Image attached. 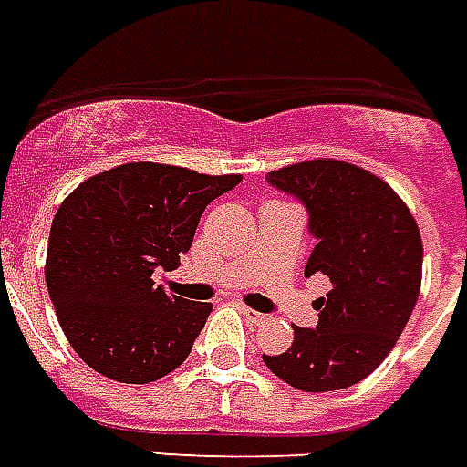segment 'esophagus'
Returning a JSON list of instances; mask_svg holds the SVG:
<instances>
[{
	"instance_id": "esophagus-1",
	"label": "esophagus",
	"mask_w": 467,
	"mask_h": 467,
	"mask_svg": "<svg viewBox=\"0 0 467 467\" xmlns=\"http://www.w3.org/2000/svg\"><path fill=\"white\" fill-rule=\"evenodd\" d=\"M240 313L244 315V320H247V323H265V320H267V315L265 313H257V310H253V307H240Z\"/></svg>"
}]
</instances>
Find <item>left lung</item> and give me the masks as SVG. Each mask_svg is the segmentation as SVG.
Wrapping results in <instances>:
<instances>
[{"instance_id":"1","label":"left lung","mask_w":467,"mask_h":467,"mask_svg":"<svg viewBox=\"0 0 467 467\" xmlns=\"http://www.w3.org/2000/svg\"><path fill=\"white\" fill-rule=\"evenodd\" d=\"M267 182L307 210L315 247L305 275L323 273L333 290L315 305L317 325H293L290 350L263 355L265 365L297 390L350 388L388 358L418 303V223L380 177L355 164H290L267 174Z\"/></svg>"}]
</instances>
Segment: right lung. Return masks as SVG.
Returning <instances> with one entry per match:
<instances>
[{
  "instance_id": "add662e5",
  "label": "right lung",
  "mask_w": 467,
  "mask_h": 467,
  "mask_svg": "<svg viewBox=\"0 0 467 467\" xmlns=\"http://www.w3.org/2000/svg\"><path fill=\"white\" fill-rule=\"evenodd\" d=\"M240 180L132 162L89 177L62 202L49 230L47 290L92 370L144 385L182 365L213 305L174 297L154 273L180 265L204 207Z\"/></svg>"
}]
</instances>
